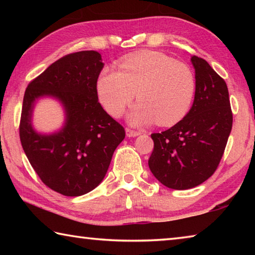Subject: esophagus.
Wrapping results in <instances>:
<instances>
[{"mask_svg":"<svg viewBox=\"0 0 255 255\" xmlns=\"http://www.w3.org/2000/svg\"><path fill=\"white\" fill-rule=\"evenodd\" d=\"M126 133H127L128 137H136V136H139L141 132L137 131V130H132V129H130V128H127Z\"/></svg>","mask_w":255,"mask_h":255,"instance_id":"obj_1","label":"esophagus"}]
</instances>
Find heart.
Masks as SVG:
<instances>
[{"label": "heart", "mask_w": 255, "mask_h": 255, "mask_svg": "<svg viewBox=\"0 0 255 255\" xmlns=\"http://www.w3.org/2000/svg\"><path fill=\"white\" fill-rule=\"evenodd\" d=\"M196 85L188 64L158 51H141L120 60L117 71L105 68L96 88L99 101L112 117H120L136 93L139 102L129 114V122L172 126L189 112Z\"/></svg>", "instance_id": "obj_1"}]
</instances>
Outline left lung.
I'll return each instance as SVG.
<instances>
[{
    "instance_id": "1",
    "label": "left lung",
    "mask_w": 255,
    "mask_h": 255,
    "mask_svg": "<svg viewBox=\"0 0 255 255\" xmlns=\"http://www.w3.org/2000/svg\"><path fill=\"white\" fill-rule=\"evenodd\" d=\"M191 62L197 84L191 109L173 127L150 135L149 169L174 190L195 188L215 173L233 126L226 82L204 58L192 56Z\"/></svg>"
}]
</instances>
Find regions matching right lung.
I'll return each mask as SVG.
<instances>
[{
    "label": "right lung",
    "instance_id": "right-lung-1",
    "mask_svg": "<svg viewBox=\"0 0 255 255\" xmlns=\"http://www.w3.org/2000/svg\"><path fill=\"white\" fill-rule=\"evenodd\" d=\"M101 60L94 50L65 55L30 82L24 92L21 145L44 184L67 197L85 195L100 184L126 135L99 102L96 85ZM42 95L59 98L67 109L66 127L54 135H38L31 127L33 102Z\"/></svg>",
    "mask_w": 255,
    "mask_h": 255
}]
</instances>
